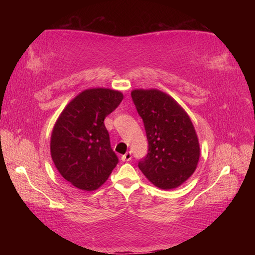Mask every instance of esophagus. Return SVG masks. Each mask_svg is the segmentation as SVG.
Returning <instances> with one entry per match:
<instances>
[{"label":"esophagus","mask_w":255,"mask_h":255,"mask_svg":"<svg viewBox=\"0 0 255 255\" xmlns=\"http://www.w3.org/2000/svg\"><path fill=\"white\" fill-rule=\"evenodd\" d=\"M130 159H131V153L130 152H127L126 154L122 155V161L123 162H128V161H130Z\"/></svg>","instance_id":"obj_1"}]
</instances>
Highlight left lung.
<instances>
[{
  "mask_svg": "<svg viewBox=\"0 0 255 255\" xmlns=\"http://www.w3.org/2000/svg\"><path fill=\"white\" fill-rule=\"evenodd\" d=\"M131 98L148 140V153L138 167L155 187H180L196 171L200 156L191 119L173 98L159 90L136 89Z\"/></svg>",
  "mask_w": 255,
  "mask_h": 255,
  "instance_id": "left-lung-1",
  "label": "left lung"
}]
</instances>
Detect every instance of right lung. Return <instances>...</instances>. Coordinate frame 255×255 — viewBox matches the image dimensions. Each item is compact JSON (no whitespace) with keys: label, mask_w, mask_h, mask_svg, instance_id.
I'll return each mask as SVG.
<instances>
[{"label":"right lung","mask_w":255,"mask_h":255,"mask_svg":"<svg viewBox=\"0 0 255 255\" xmlns=\"http://www.w3.org/2000/svg\"><path fill=\"white\" fill-rule=\"evenodd\" d=\"M123 99V93L116 90H84L56 120L50 137L51 158L60 175L75 188L99 189L117 165L118 157L103 122Z\"/></svg>","instance_id":"add662e5"}]
</instances>
